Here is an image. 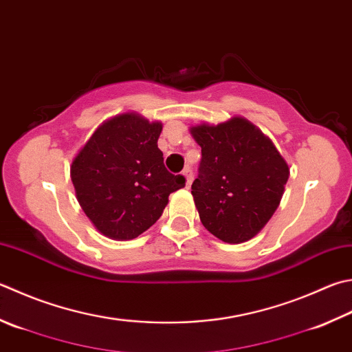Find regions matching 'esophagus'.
<instances>
[{"label": "esophagus", "mask_w": 352, "mask_h": 352, "mask_svg": "<svg viewBox=\"0 0 352 352\" xmlns=\"http://www.w3.org/2000/svg\"><path fill=\"white\" fill-rule=\"evenodd\" d=\"M182 175L185 176V181H187V187H190L191 182H193V170H191L190 167H187V168L184 170Z\"/></svg>", "instance_id": "obj_1"}]
</instances>
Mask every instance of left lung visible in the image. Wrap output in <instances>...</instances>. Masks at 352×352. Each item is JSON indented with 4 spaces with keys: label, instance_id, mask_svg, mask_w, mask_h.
I'll return each mask as SVG.
<instances>
[{
    "label": "left lung",
    "instance_id": "1",
    "mask_svg": "<svg viewBox=\"0 0 352 352\" xmlns=\"http://www.w3.org/2000/svg\"><path fill=\"white\" fill-rule=\"evenodd\" d=\"M201 164L191 185L199 217L227 243L254 237L274 214L289 168L273 142L243 118L197 125Z\"/></svg>",
    "mask_w": 352,
    "mask_h": 352
}]
</instances>
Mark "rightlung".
I'll return each mask as SVG.
<instances>
[{
    "label": "right lung",
    "instance_id": "obj_1",
    "mask_svg": "<svg viewBox=\"0 0 352 352\" xmlns=\"http://www.w3.org/2000/svg\"><path fill=\"white\" fill-rule=\"evenodd\" d=\"M161 122L133 113L98 127L72 162V182L84 213L102 234L135 239L162 216L185 177L165 168L157 148Z\"/></svg>",
    "mask_w": 352,
    "mask_h": 352
}]
</instances>
